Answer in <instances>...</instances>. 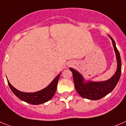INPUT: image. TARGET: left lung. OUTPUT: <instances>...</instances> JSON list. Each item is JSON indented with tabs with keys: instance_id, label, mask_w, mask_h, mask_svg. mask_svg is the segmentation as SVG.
Returning a JSON list of instances; mask_svg holds the SVG:
<instances>
[{
	"instance_id": "left-lung-1",
	"label": "left lung",
	"mask_w": 126,
	"mask_h": 126,
	"mask_svg": "<svg viewBox=\"0 0 126 126\" xmlns=\"http://www.w3.org/2000/svg\"><path fill=\"white\" fill-rule=\"evenodd\" d=\"M111 39L116 53L117 62V71L114 75L108 81L102 82L88 81L84 83V78L82 75L77 71L70 68V70L73 73L75 89L81 97L89 99L91 100H98L103 98L108 94L111 93L114 89L116 84L119 80L121 74V60L119 52L116 48V43L113 38L109 36Z\"/></svg>"
}]
</instances>
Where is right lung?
<instances>
[{
    "label": "right lung",
    "instance_id": "1",
    "mask_svg": "<svg viewBox=\"0 0 126 126\" xmlns=\"http://www.w3.org/2000/svg\"><path fill=\"white\" fill-rule=\"evenodd\" d=\"M60 76V74L58 75L53 79V81L50 83V85L48 86L47 88L41 91L35 93L21 92V91L17 90V89H15L14 86H12V84L9 83V81H7V82L10 90L14 93V94L17 97H18L20 99L31 104L38 105V104H40L48 101L52 98L56 92V87H57L58 81L59 79Z\"/></svg>",
    "mask_w": 126,
    "mask_h": 126
}]
</instances>
